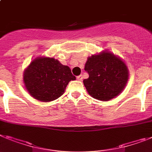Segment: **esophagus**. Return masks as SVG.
<instances>
[{
	"label": "esophagus",
	"instance_id": "1",
	"mask_svg": "<svg viewBox=\"0 0 152 152\" xmlns=\"http://www.w3.org/2000/svg\"><path fill=\"white\" fill-rule=\"evenodd\" d=\"M77 79L78 80V81H82V79H83L82 75H79V76H77Z\"/></svg>",
	"mask_w": 152,
	"mask_h": 152
}]
</instances>
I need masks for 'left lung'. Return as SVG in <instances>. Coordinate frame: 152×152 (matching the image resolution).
I'll list each match as a JSON object with an SVG mask.
<instances>
[{
	"label": "left lung",
	"mask_w": 152,
	"mask_h": 152,
	"mask_svg": "<svg viewBox=\"0 0 152 152\" xmlns=\"http://www.w3.org/2000/svg\"><path fill=\"white\" fill-rule=\"evenodd\" d=\"M85 70L88 78L83 81L92 98L107 102L123 91L129 78V71L124 61L108 50L88 58Z\"/></svg>",
	"instance_id": "1"
}]
</instances>
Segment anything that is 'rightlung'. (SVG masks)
I'll use <instances>...</instances> for the list:
<instances>
[{
    "mask_svg": "<svg viewBox=\"0 0 152 152\" xmlns=\"http://www.w3.org/2000/svg\"><path fill=\"white\" fill-rule=\"evenodd\" d=\"M75 79L68 66L50 57L34 58L23 74V81L28 94L41 102L58 99L64 93L68 83Z\"/></svg>",
    "mask_w": 152,
    "mask_h": 152,
    "instance_id": "add662e5",
    "label": "right lung"
}]
</instances>
